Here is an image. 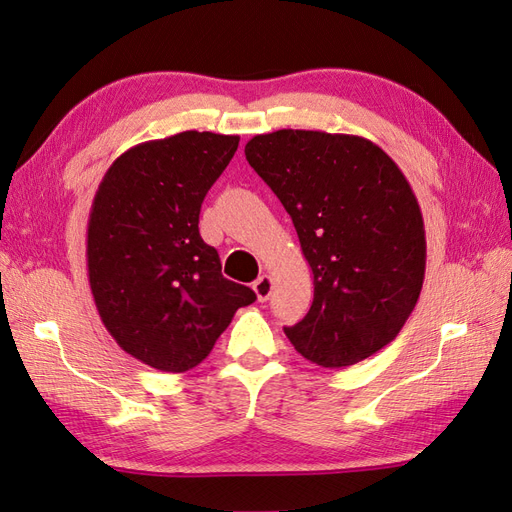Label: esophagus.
Instances as JSON below:
<instances>
[{
    "mask_svg": "<svg viewBox=\"0 0 512 512\" xmlns=\"http://www.w3.org/2000/svg\"><path fill=\"white\" fill-rule=\"evenodd\" d=\"M252 288L256 292L258 301H267L271 297V292H273V277L267 275V273H262L258 280L252 284Z\"/></svg>",
    "mask_w": 512,
    "mask_h": 512,
    "instance_id": "obj_1",
    "label": "esophagus"
}]
</instances>
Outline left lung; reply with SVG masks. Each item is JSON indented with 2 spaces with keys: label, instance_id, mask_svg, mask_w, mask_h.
Returning <instances> with one entry per match:
<instances>
[{
  "label": "left lung",
  "instance_id": "1",
  "mask_svg": "<svg viewBox=\"0 0 512 512\" xmlns=\"http://www.w3.org/2000/svg\"><path fill=\"white\" fill-rule=\"evenodd\" d=\"M245 158L297 228L314 275L307 316L286 327L307 361L342 369L376 354L404 329L421 297L423 213L389 153L359 134H256Z\"/></svg>",
  "mask_w": 512,
  "mask_h": 512
}]
</instances>
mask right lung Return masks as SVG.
Masks as SVG:
<instances>
[{
	"label": "right lung",
	"mask_w": 512,
	"mask_h": 512,
	"mask_svg": "<svg viewBox=\"0 0 512 512\" xmlns=\"http://www.w3.org/2000/svg\"><path fill=\"white\" fill-rule=\"evenodd\" d=\"M237 147V134L196 130L138 143L108 166L91 203V297L119 348L153 369H194L256 301L226 280L198 232L205 194Z\"/></svg>",
	"instance_id": "obj_1"
}]
</instances>
